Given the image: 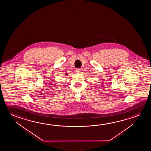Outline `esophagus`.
<instances>
[{
    "mask_svg": "<svg viewBox=\"0 0 151 151\" xmlns=\"http://www.w3.org/2000/svg\"><path fill=\"white\" fill-rule=\"evenodd\" d=\"M82 69L81 68H76V69L77 73H81L82 72Z\"/></svg>",
    "mask_w": 151,
    "mask_h": 151,
    "instance_id": "esophagus-1",
    "label": "esophagus"
}]
</instances>
